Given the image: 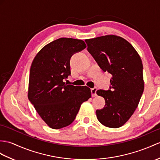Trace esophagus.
Masks as SVG:
<instances>
[{"label":"esophagus","mask_w":160,"mask_h":160,"mask_svg":"<svg viewBox=\"0 0 160 160\" xmlns=\"http://www.w3.org/2000/svg\"><path fill=\"white\" fill-rule=\"evenodd\" d=\"M98 91V88H91V95H92V97H95L97 94H96V92Z\"/></svg>","instance_id":"obj_1"}]
</instances>
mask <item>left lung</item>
<instances>
[{
    "label": "left lung",
    "mask_w": 160,
    "mask_h": 160,
    "mask_svg": "<svg viewBox=\"0 0 160 160\" xmlns=\"http://www.w3.org/2000/svg\"><path fill=\"white\" fill-rule=\"evenodd\" d=\"M85 42L100 68L112 76L111 90L97 91L106 103L103 109L96 110L98 119L106 127L120 128L134 112L142 95V60L132 44L119 36L105 35Z\"/></svg>",
    "instance_id": "1"
}]
</instances>
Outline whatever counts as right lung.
<instances>
[{
    "instance_id": "1",
    "label": "right lung",
    "mask_w": 160,
    "mask_h": 160,
    "mask_svg": "<svg viewBox=\"0 0 160 160\" xmlns=\"http://www.w3.org/2000/svg\"><path fill=\"white\" fill-rule=\"evenodd\" d=\"M86 47L82 40L59 38L42 48L33 59L28 98L52 129L71 124L82 103L91 97V89L87 86H73L63 82L71 74V57Z\"/></svg>"
}]
</instances>
